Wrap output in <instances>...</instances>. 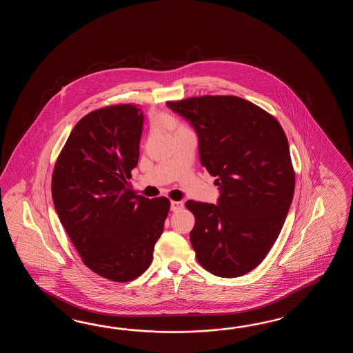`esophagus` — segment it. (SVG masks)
<instances>
[{"label":"esophagus","mask_w":353,"mask_h":353,"mask_svg":"<svg viewBox=\"0 0 353 353\" xmlns=\"http://www.w3.org/2000/svg\"><path fill=\"white\" fill-rule=\"evenodd\" d=\"M183 207H184V203L178 202V201H172L170 203V208L173 212H178V210H183Z\"/></svg>","instance_id":"esophagus-1"}]
</instances>
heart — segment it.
I'll return each instance as SVG.
<instances>
[{
    "label": "heart",
    "instance_id": "heart-1",
    "mask_svg": "<svg viewBox=\"0 0 353 353\" xmlns=\"http://www.w3.org/2000/svg\"><path fill=\"white\" fill-rule=\"evenodd\" d=\"M157 120H158L159 123H160L163 128H165L168 131H170L173 135L174 134H176V132H179V131H183V130H187L188 128L184 123L180 122L179 119H178L175 114H173V113H160V114H158Z\"/></svg>",
    "mask_w": 353,
    "mask_h": 353
}]
</instances>
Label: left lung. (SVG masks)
<instances>
[{
  "label": "left lung",
  "instance_id": "left-lung-1",
  "mask_svg": "<svg viewBox=\"0 0 353 353\" xmlns=\"http://www.w3.org/2000/svg\"><path fill=\"white\" fill-rule=\"evenodd\" d=\"M166 105L192 123L201 163L216 176L217 204L188 201L195 217L190 242L210 274L237 278L269 254L295 188L289 143L279 121L236 96H201Z\"/></svg>",
  "mask_w": 353,
  "mask_h": 353
}]
</instances>
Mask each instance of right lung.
<instances>
[{
    "label": "right lung",
    "instance_id": "1",
    "mask_svg": "<svg viewBox=\"0 0 353 353\" xmlns=\"http://www.w3.org/2000/svg\"><path fill=\"white\" fill-rule=\"evenodd\" d=\"M143 114L132 103L107 105L78 121L54 166L52 195L60 222L83 263L126 283L152 261L170 210L165 196L136 194Z\"/></svg>",
    "mask_w": 353,
    "mask_h": 353
}]
</instances>
